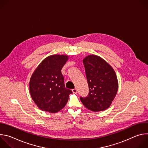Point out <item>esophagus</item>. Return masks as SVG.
Masks as SVG:
<instances>
[{
    "instance_id": "34e87169",
    "label": "esophagus",
    "mask_w": 148,
    "mask_h": 148,
    "mask_svg": "<svg viewBox=\"0 0 148 148\" xmlns=\"http://www.w3.org/2000/svg\"><path fill=\"white\" fill-rule=\"evenodd\" d=\"M72 91H73V92L74 93V94H77L78 91H77V90L76 88H74V89H73V90H72Z\"/></svg>"
}]
</instances>
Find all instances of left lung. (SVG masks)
<instances>
[{
  "label": "left lung",
  "mask_w": 148,
  "mask_h": 148,
  "mask_svg": "<svg viewBox=\"0 0 148 148\" xmlns=\"http://www.w3.org/2000/svg\"><path fill=\"white\" fill-rule=\"evenodd\" d=\"M89 87L87 97L80 100L87 109L99 112L108 108L118 89V82L112 67L101 57L90 55L83 60Z\"/></svg>",
  "instance_id": "obj_1"
}]
</instances>
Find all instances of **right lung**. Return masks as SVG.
I'll return each instance as SVG.
<instances>
[{
	"label": "right lung",
	"mask_w": 148,
	"mask_h": 148,
	"mask_svg": "<svg viewBox=\"0 0 148 148\" xmlns=\"http://www.w3.org/2000/svg\"><path fill=\"white\" fill-rule=\"evenodd\" d=\"M69 59L66 55H51L42 61L29 83L31 97L42 111L56 113L64 108L71 90L65 88L61 69Z\"/></svg>",
	"instance_id": "add662e5"
}]
</instances>
